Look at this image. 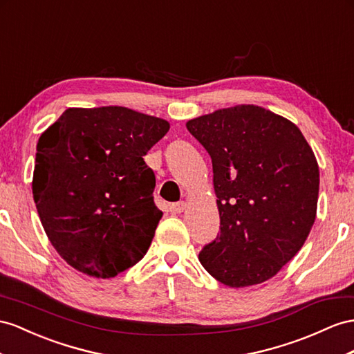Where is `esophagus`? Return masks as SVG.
<instances>
[{"label":"esophagus","mask_w":354,"mask_h":354,"mask_svg":"<svg viewBox=\"0 0 354 354\" xmlns=\"http://www.w3.org/2000/svg\"><path fill=\"white\" fill-rule=\"evenodd\" d=\"M185 203L184 202H178V203H171L170 205V212L171 214H180V212H184L185 211Z\"/></svg>","instance_id":"34e87169"}]
</instances>
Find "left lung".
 <instances>
[{
    "instance_id": "obj_1",
    "label": "left lung",
    "mask_w": 354,
    "mask_h": 354,
    "mask_svg": "<svg viewBox=\"0 0 354 354\" xmlns=\"http://www.w3.org/2000/svg\"><path fill=\"white\" fill-rule=\"evenodd\" d=\"M187 129L211 156L220 212V232L198 260L229 287L263 283L296 256L314 224V152L293 122L252 104L198 116Z\"/></svg>"
}]
</instances>
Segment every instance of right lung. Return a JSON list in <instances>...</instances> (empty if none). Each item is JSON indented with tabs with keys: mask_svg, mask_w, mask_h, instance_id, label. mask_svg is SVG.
I'll list each match as a JSON object with an SVG mask.
<instances>
[{
	"mask_svg": "<svg viewBox=\"0 0 354 354\" xmlns=\"http://www.w3.org/2000/svg\"><path fill=\"white\" fill-rule=\"evenodd\" d=\"M169 129L160 118L107 106L67 109L40 136L34 202L70 266L112 278L147 254L162 212L143 156Z\"/></svg>",
	"mask_w": 354,
	"mask_h": 354,
	"instance_id": "add662e5",
	"label": "right lung"
}]
</instances>
